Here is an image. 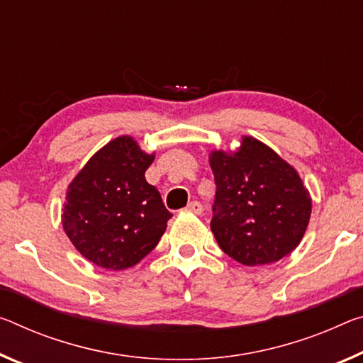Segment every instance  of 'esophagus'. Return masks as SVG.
Returning a JSON list of instances; mask_svg holds the SVG:
<instances>
[{"instance_id":"1","label":"esophagus","mask_w":363,"mask_h":363,"mask_svg":"<svg viewBox=\"0 0 363 363\" xmlns=\"http://www.w3.org/2000/svg\"><path fill=\"white\" fill-rule=\"evenodd\" d=\"M187 210L195 213V215H202V213H203V205L200 203V202H195V200H194V202H191V203L187 205Z\"/></svg>"}]
</instances>
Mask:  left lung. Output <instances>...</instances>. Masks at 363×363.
Listing matches in <instances>:
<instances>
[{
	"instance_id": "left-lung-1",
	"label": "left lung",
	"mask_w": 363,
	"mask_h": 363,
	"mask_svg": "<svg viewBox=\"0 0 363 363\" xmlns=\"http://www.w3.org/2000/svg\"><path fill=\"white\" fill-rule=\"evenodd\" d=\"M216 194L211 231L224 254L245 267L278 262L306 234L312 199L297 171L254 137L235 153L213 152Z\"/></svg>"
}]
</instances>
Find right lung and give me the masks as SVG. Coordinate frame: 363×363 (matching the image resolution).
I'll use <instances>...</instances> for the list:
<instances>
[{"label":"right lung","instance_id":"1","mask_svg":"<svg viewBox=\"0 0 363 363\" xmlns=\"http://www.w3.org/2000/svg\"><path fill=\"white\" fill-rule=\"evenodd\" d=\"M153 160L123 135L96 152L69 184L62 228L96 267L114 272L134 267L166 231L172 215L157 187L145 181Z\"/></svg>","mask_w":363,"mask_h":363}]
</instances>
